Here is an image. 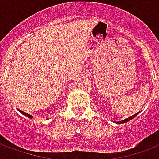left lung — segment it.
Returning a JSON list of instances; mask_svg holds the SVG:
<instances>
[{
	"mask_svg": "<svg viewBox=\"0 0 159 159\" xmlns=\"http://www.w3.org/2000/svg\"><path fill=\"white\" fill-rule=\"evenodd\" d=\"M138 113H139V112H138ZM138 113H135L134 114V115H133V116H131V117H129V118H127V119H125V120H123V121H121V122H118V123H127V122H129V120H131L132 119V118H134V117H135V116H136L137 114Z\"/></svg>",
	"mask_w": 159,
	"mask_h": 159,
	"instance_id": "obj_1",
	"label": "left lung"
}]
</instances>
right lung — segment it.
Segmentation results:
<instances>
[{"instance_id":"right-lung-1","label":"right lung","mask_w":159,"mask_h":159,"mask_svg":"<svg viewBox=\"0 0 159 159\" xmlns=\"http://www.w3.org/2000/svg\"><path fill=\"white\" fill-rule=\"evenodd\" d=\"M19 111H20V112H21V113L22 114H24V115H25V116H26V117H29V118H32V116H30V114H28V113H25V112H24V111H20V110H19Z\"/></svg>"}]
</instances>
